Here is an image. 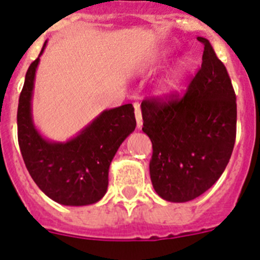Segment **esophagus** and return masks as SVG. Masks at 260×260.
<instances>
[{
	"mask_svg": "<svg viewBox=\"0 0 260 260\" xmlns=\"http://www.w3.org/2000/svg\"><path fill=\"white\" fill-rule=\"evenodd\" d=\"M135 106V117H136V125H138V127L140 129L141 126H143V117H141V110H140V106H139V104H135L134 105Z\"/></svg>",
	"mask_w": 260,
	"mask_h": 260,
	"instance_id": "esophagus-1",
	"label": "esophagus"
}]
</instances>
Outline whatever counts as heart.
Here are the masks:
<instances>
[{"instance_id":"heart-1","label":"heart","mask_w":260,"mask_h":260,"mask_svg":"<svg viewBox=\"0 0 260 260\" xmlns=\"http://www.w3.org/2000/svg\"><path fill=\"white\" fill-rule=\"evenodd\" d=\"M167 56L168 55H167L166 51H155V53H151L150 55H148L144 59L141 67L144 69H153L155 67L160 66L166 60ZM186 72L187 63L186 61H181L176 69H173L168 76H166L159 82L158 87H156V94L160 99L164 100H168L171 97H173L179 91V88H181Z\"/></svg>"}]
</instances>
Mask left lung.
Listing matches in <instances>:
<instances>
[{
    "label": "left lung",
    "mask_w": 260,
    "mask_h": 260,
    "mask_svg": "<svg viewBox=\"0 0 260 260\" xmlns=\"http://www.w3.org/2000/svg\"><path fill=\"white\" fill-rule=\"evenodd\" d=\"M182 99L141 102L143 131L153 144L150 179L169 202H187L206 192L229 163L236 136V97L211 44Z\"/></svg>",
    "instance_id": "8db88e82"
}]
</instances>
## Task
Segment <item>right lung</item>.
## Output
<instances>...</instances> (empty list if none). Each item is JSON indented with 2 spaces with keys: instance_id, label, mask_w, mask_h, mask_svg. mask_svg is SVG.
Returning a JSON list of instances; mask_svg holds the SVG:
<instances>
[{
  "instance_id": "obj_1",
  "label": "right lung",
  "mask_w": 260,
  "mask_h": 260,
  "mask_svg": "<svg viewBox=\"0 0 260 260\" xmlns=\"http://www.w3.org/2000/svg\"><path fill=\"white\" fill-rule=\"evenodd\" d=\"M39 56L30 64L17 107V138L30 176L53 201L64 206L99 202L109 186V169L122 141L135 130L131 104L105 110L67 141L45 139L35 127L31 114L35 73Z\"/></svg>"
}]
</instances>
